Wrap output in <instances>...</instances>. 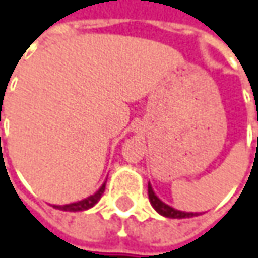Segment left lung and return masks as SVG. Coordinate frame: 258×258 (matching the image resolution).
<instances>
[{"instance_id":"1","label":"left lung","mask_w":258,"mask_h":258,"mask_svg":"<svg viewBox=\"0 0 258 258\" xmlns=\"http://www.w3.org/2000/svg\"><path fill=\"white\" fill-rule=\"evenodd\" d=\"M149 200H150V205L152 207L159 213L160 216H165V218H171V219H185V218H194V216H199L200 213L197 212H182V210H176L174 207H171L169 205H166L165 202H162L159 197L156 196V192L153 191L150 182H149Z\"/></svg>"}]
</instances>
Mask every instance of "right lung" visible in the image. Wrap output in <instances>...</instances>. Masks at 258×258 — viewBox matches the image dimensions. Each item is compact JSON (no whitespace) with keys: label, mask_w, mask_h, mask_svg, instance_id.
<instances>
[{"label":"right lung","mask_w":258,"mask_h":258,"mask_svg":"<svg viewBox=\"0 0 258 258\" xmlns=\"http://www.w3.org/2000/svg\"><path fill=\"white\" fill-rule=\"evenodd\" d=\"M105 185H106V182H103L102 187L95 194L86 197L83 200H79V202H74V203H70V205H53V207L58 209V210H64V212H82V210H87V209L93 207L100 200V197L103 196V191H105Z\"/></svg>","instance_id":"obj_1"}]
</instances>
